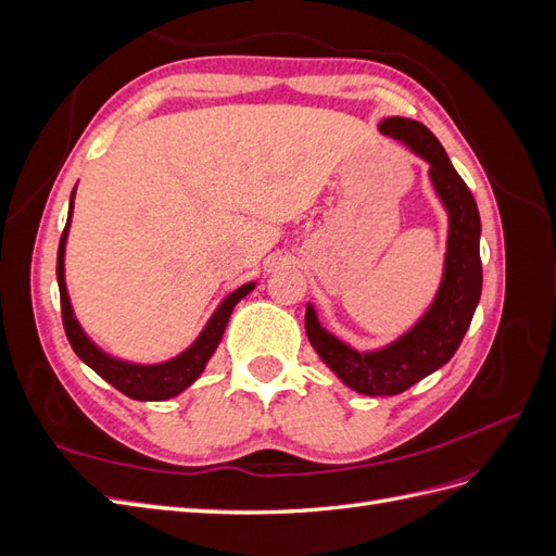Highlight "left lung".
<instances>
[{
  "mask_svg": "<svg viewBox=\"0 0 556 556\" xmlns=\"http://www.w3.org/2000/svg\"><path fill=\"white\" fill-rule=\"evenodd\" d=\"M380 134L401 141L429 164V178L447 211V248L443 278L431 306L390 345L359 352L319 325L315 306H306V333L331 371L350 390L366 396H394L439 371L462 345L482 292L480 213L473 194L445 153L441 141L410 117H384Z\"/></svg>",
  "mask_w": 556,
  "mask_h": 556,
  "instance_id": "left-lung-1",
  "label": "left lung"
}]
</instances>
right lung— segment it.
<instances>
[{"label":"right lung","instance_id":"right-lung-1","mask_svg":"<svg viewBox=\"0 0 556 556\" xmlns=\"http://www.w3.org/2000/svg\"><path fill=\"white\" fill-rule=\"evenodd\" d=\"M74 197L76 188L70 199V215H66V227L62 231L60 248H58V288H60V304H62V323L66 339H70L74 352L83 364H88L97 376H102L106 382H111L117 392L134 401H166L172 396H178L180 392L188 390V387L204 374L208 359L223 341L225 327L229 323V315L233 306L239 304L243 296H248L255 290V282H245L239 290L227 294L220 306L215 308L206 327L201 329L197 341L182 350L180 355L174 359H166L160 364H137V362H125L117 359L109 352L99 348L90 336L83 331L80 323L74 315L70 292H66V280H64V250L66 239H70V227H72V215H74Z\"/></svg>","mask_w":556,"mask_h":556}]
</instances>
